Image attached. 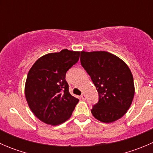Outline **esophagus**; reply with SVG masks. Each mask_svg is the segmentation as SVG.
<instances>
[{
	"label": "esophagus",
	"instance_id": "34e87169",
	"mask_svg": "<svg viewBox=\"0 0 153 153\" xmlns=\"http://www.w3.org/2000/svg\"><path fill=\"white\" fill-rule=\"evenodd\" d=\"M81 98H82L83 100H85L86 98V96L85 94H82V95H81Z\"/></svg>",
	"mask_w": 153,
	"mask_h": 153
}]
</instances>
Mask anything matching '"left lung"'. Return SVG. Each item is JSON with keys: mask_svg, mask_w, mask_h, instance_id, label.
<instances>
[{"mask_svg": "<svg viewBox=\"0 0 153 153\" xmlns=\"http://www.w3.org/2000/svg\"><path fill=\"white\" fill-rule=\"evenodd\" d=\"M81 64L90 76L99 100L91 112L96 119L111 123L129 109L135 94L133 77L118 57L104 51L81 52Z\"/></svg>", "mask_w": 153, "mask_h": 153, "instance_id": "obj_1", "label": "left lung"}]
</instances>
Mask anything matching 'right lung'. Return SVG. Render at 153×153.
<instances>
[{
    "label": "right lung",
    "instance_id": "add662e5",
    "mask_svg": "<svg viewBox=\"0 0 153 153\" xmlns=\"http://www.w3.org/2000/svg\"><path fill=\"white\" fill-rule=\"evenodd\" d=\"M80 52L63 49L35 61L27 75L25 95L35 116L46 124L58 125L70 118L79 100L72 96L67 72L79 60Z\"/></svg>",
    "mask_w": 153,
    "mask_h": 153
}]
</instances>
